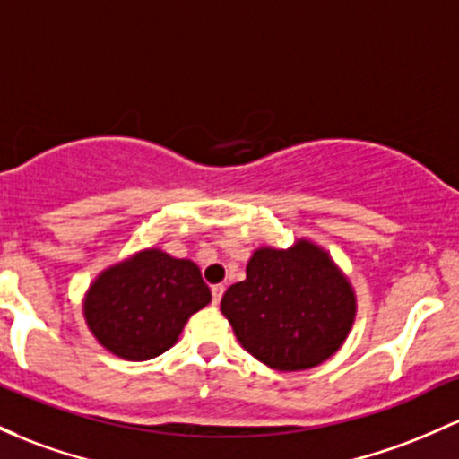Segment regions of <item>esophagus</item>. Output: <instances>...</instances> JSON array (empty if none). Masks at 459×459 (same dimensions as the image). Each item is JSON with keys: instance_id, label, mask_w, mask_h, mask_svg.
Returning <instances> with one entry per match:
<instances>
[{"instance_id": "obj_1", "label": "esophagus", "mask_w": 459, "mask_h": 459, "mask_svg": "<svg viewBox=\"0 0 459 459\" xmlns=\"http://www.w3.org/2000/svg\"><path fill=\"white\" fill-rule=\"evenodd\" d=\"M211 294H213V305H220L221 296H224V285H213L211 287Z\"/></svg>"}]
</instances>
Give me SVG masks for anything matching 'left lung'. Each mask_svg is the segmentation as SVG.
<instances>
[{
    "label": "left lung",
    "mask_w": 459,
    "mask_h": 459,
    "mask_svg": "<svg viewBox=\"0 0 459 459\" xmlns=\"http://www.w3.org/2000/svg\"><path fill=\"white\" fill-rule=\"evenodd\" d=\"M239 344L276 370H307L329 359L355 320V294L331 256L311 241L259 248L246 281L221 296Z\"/></svg>",
    "instance_id": "1"
}]
</instances>
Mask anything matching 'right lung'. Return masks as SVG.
<instances>
[{"label":"right lung","mask_w":459,"mask_h":459,"mask_svg":"<svg viewBox=\"0 0 459 459\" xmlns=\"http://www.w3.org/2000/svg\"><path fill=\"white\" fill-rule=\"evenodd\" d=\"M211 303V290L189 259L143 250L104 270L89 287L91 333L128 361L159 357L176 344L185 322Z\"/></svg>","instance_id":"1"}]
</instances>
